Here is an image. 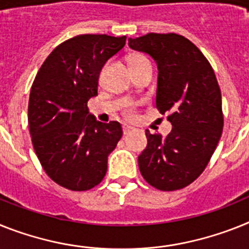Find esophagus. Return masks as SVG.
Masks as SVG:
<instances>
[{
  "mask_svg": "<svg viewBox=\"0 0 249 249\" xmlns=\"http://www.w3.org/2000/svg\"><path fill=\"white\" fill-rule=\"evenodd\" d=\"M135 128L134 126H131V125H128V124H124L123 125V131H124V134H129V133H131V131H134Z\"/></svg>",
  "mask_w": 249,
  "mask_h": 249,
  "instance_id": "esophagus-1",
  "label": "esophagus"
}]
</instances>
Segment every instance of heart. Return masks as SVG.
Instances as JSON below:
<instances>
[{
	"label": "heart",
	"mask_w": 249,
	"mask_h": 249,
	"mask_svg": "<svg viewBox=\"0 0 249 249\" xmlns=\"http://www.w3.org/2000/svg\"><path fill=\"white\" fill-rule=\"evenodd\" d=\"M145 60H148V58L145 57V55H143V54H133L130 57V59H129V63H130V67L131 66H135V64H139V63H143V62H145ZM135 106H137V102H126L124 105V115L126 116V118H131L133 115H134V111H135Z\"/></svg>",
	"instance_id": "heart-1"
}]
</instances>
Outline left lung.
Listing matches in <instances>:
<instances>
[{
  "instance_id": "left-lung-1",
  "label": "left lung",
  "mask_w": 249,
  "mask_h": 249,
  "mask_svg": "<svg viewBox=\"0 0 249 249\" xmlns=\"http://www.w3.org/2000/svg\"><path fill=\"white\" fill-rule=\"evenodd\" d=\"M129 47L157 62L156 105L172 124L167 137L145 130L148 144L138 157L139 170L157 190H181L204 172L223 133L221 92L214 70L195 44L175 33H149L129 39Z\"/></svg>"
}]
</instances>
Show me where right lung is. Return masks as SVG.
Returning a JSON list of instances; mask_svg holds the SVG:
<instances>
[{
  "instance_id": "1",
  "label": "right lung",
  "mask_w": 249,
  "mask_h": 249,
  "mask_svg": "<svg viewBox=\"0 0 249 249\" xmlns=\"http://www.w3.org/2000/svg\"><path fill=\"white\" fill-rule=\"evenodd\" d=\"M126 36L83 34L59 44L41 64L31 86L28 120L43 170L71 191L101 182L107 157L123 135L118 121L100 123L87 102L97 95L106 60L124 48Z\"/></svg>"
}]
</instances>
